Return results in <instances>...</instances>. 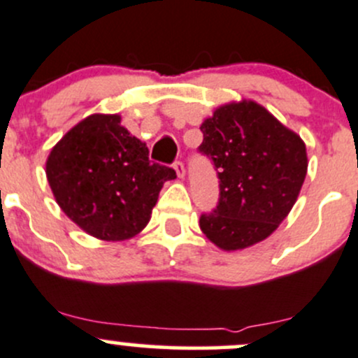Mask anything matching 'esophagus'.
I'll return each instance as SVG.
<instances>
[{"label":"esophagus","instance_id":"obj_1","mask_svg":"<svg viewBox=\"0 0 358 358\" xmlns=\"http://www.w3.org/2000/svg\"><path fill=\"white\" fill-rule=\"evenodd\" d=\"M173 168H175V171H176V175H178V178H183V176H185V166H183L182 161H175Z\"/></svg>","mask_w":358,"mask_h":358}]
</instances>
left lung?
Masks as SVG:
<instances>
[{"label":"left lung","instance_id":"1","mask_svg":"<svg viewBox=\"0 0 358 358\" xmlns=\"http://www.w3.org/2000/svg\"><path fill=\"white\" fill-rule=\"evenodd\" d=\"M199 152L213 161L220 199L199 220L223 250L268 238L288 216L307 175L306 144L254 101L220 106L201 125Z\"/></svg>","mask_w":358,"mask_h":358}]
</instances>
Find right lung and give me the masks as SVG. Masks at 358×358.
Segmentation results:
<instances>
[{"mask_svg":"<svg viewBox=\"0 0 358 358\" xmlns=\"http://www.w3.org/2000/svg\"><path fill=\"white\" fill-rule=\"evenodd\" d=\"M118 115H90L63 135L46 161V176L63 213L106 242L127 240L149 223L173 168L149 161L144 142Z\"/></svg>","mask_w":358,"mask_h":358,"instance_id":"add662e5","label":"right lung"}]
</instances>
